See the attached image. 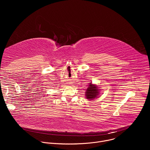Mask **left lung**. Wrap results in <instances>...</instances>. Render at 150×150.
<instances>
[{"mask_svg": "<svg viewBox=\"0 0 150 150\" xmlns=\"http://www.w3.org/2000/svg\"><path fill=\"white\" fill-rule=\"evenodd\" d=\"M98 89H97V86L95 85H93L91 83L90 84L88 88L87 89L86 91V98L89 100L94 99V98L97 97L98 95Z\"/></svg>", "mask_w": 150, "mask_h": 150, "instance_id": "obj_1", "label": "left lung"}]
</instances>
